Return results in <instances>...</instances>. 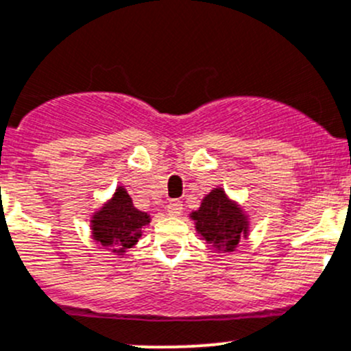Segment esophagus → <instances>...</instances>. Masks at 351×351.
Masks as SVG:
<instances>
[{"label":"esophagus","mask_w":351,"mask_h":351,"mask_svg":"<svg viewBox=\"0 0 351 351\" xmlns=\"http://www.w3.org/2000/svg\"><path fill=\"white\" fill-rule=\"evenodd\" d=\"M166 210H168V213L171 217H180L183 213V204L180 200H171L166 206Z\"/></svg>","instance_id":"esophagus-1"}]
</instances>
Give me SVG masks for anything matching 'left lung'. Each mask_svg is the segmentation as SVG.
<instances>
[{
    "label": "left lung",
    "instance_id": "left-lung-1",
    "mask_svg": "<svg viewBox=\"0 0 351 351\" xmlns=\"http://www.w3.org/2000/svg\"><path fill=\"white\" fill-rule=\"evenodd\" d=\"M190 219L202 241L210 243L219 254H234L243 239L249 237V215L222 186L206 193L200 206L190 213Z\"/></svg>",
    "mask_w": 351,
    "mask_h": 351
}]
</instances>
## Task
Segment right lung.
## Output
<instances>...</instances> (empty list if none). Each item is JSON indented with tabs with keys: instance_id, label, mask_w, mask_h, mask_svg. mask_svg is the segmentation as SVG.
I'll list each match as a JSON object with an SVG mask.
<instances>
[{
	"instance_id": "obj_1",
	"label": "right lung",
	"mask_w": 351,
	"mask_h": 351,
	"mask_svg": "<svg viewBox=\"0 0 351 351\" xmlns=\"http://www.w3.org/2000/svg\"><path fill=\"white\" fill-rule=\"evenodd\" d=\"M149 222V213L136 208L126 188L119 185L112 197L90 215V237L99 247L124 256L138 243Z\"/></svg>"
}]
</instances>
